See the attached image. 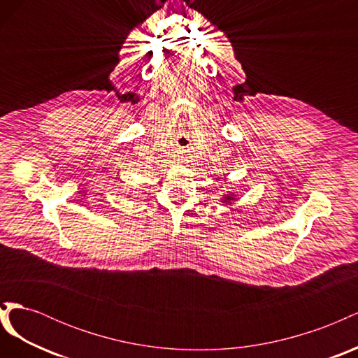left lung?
I'll return each mask as SVG.
<instances>
[{
	"mask_svg": "<svg viewBox=\"0 0 358 358\" xmlns=\"http://www.w3.org/2000/svg\"><path fill=\"white\" fill-rule=\"evenodd\" d=\"M221 201L225 203V204H231L233 201H236V194L229 191V194H225V196L221 199Z\"/></svg>",
	"mask_w": 358,
	"mask_h": 358,
	"instance_id": "obj_1",
	"label": "left lung"
}]
</instances>
